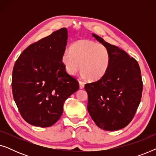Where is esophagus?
I'll return each mask as SVG.
<instances>
[{
  "label": "esophagus",
  "mask_w": 156,
  "mask_h": 156,
  "mask_svg": "<svg viewBox=\"0 0 156 156\" xmlns=\"http://www.w3.org/2000/svg\"><path fill=\"white\" fill-rule=\"evenodd\" d=\"M79 83H80V89H83L84 87V82H82V81L79 80Z\"/></svg>",
  "instance_id": "34e87169"
}]
</instances>
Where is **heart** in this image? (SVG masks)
<instances>
[{
	"label": "heart",
	"instance_id": "obj_1",
	"mask_svg": "<svg viewBox=\"0 0 156 156\" xmlns=\"http://www.w3.org/2000/svg\"><path fill=\"white\" fill-rule=\"evenodd\" d=\"M62 63L69 75L76 74L81 69L83 76L89 80L101 79L110 65V54L105 46L89 40L74 42L62 55Z\"/></svg>",
	"mask_w": 156,
	"mask_h": 156
}]
</instances>
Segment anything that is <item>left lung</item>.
<instances>
[{
	"label": "left lung",
	"instance_id": "left-lung-1",
	"mask_svg": "<svg viewBox=\"0 0 156 156\" xmlns=\"http://www.w3.org/2000/svg\"><path fill=\"white\" fill-rule=\"evenodd\" d=\"M110 54V65L101 79L85 84L87 110L97 126L116 131L129 124L142 97L143 81L138 62L125 51L92 34Z\"/></svg>",
	"mask_w": 156,
	"mask_h": 156
}]
</instances>
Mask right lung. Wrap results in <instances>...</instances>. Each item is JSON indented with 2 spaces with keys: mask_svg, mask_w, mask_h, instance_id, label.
<instances>
[{
  "mask_svg": "<svg viewBox=\"0 0 156 156\" xmlns=\"http://www.w3.org/2000/svg\"><path fill=\"white\" fill-rule=\"evenodd\" d=\"M67 40L65 27L55 31L27 47L15 63L12 95L21 116L30 124H55L62 114L65 100L80 88L62 60Z\"/></svg>",
  "mask_w": 156,
  "mask_h": 156,
  "instance_id": "obj_1",
  "label": "right lung"
}]
</instances>
